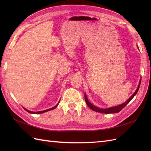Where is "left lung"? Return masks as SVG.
I'll return each instance as SVG.
<instances>
[{"instance_id":"obj_1","label":"left lung","mask_w":151,"mask_h":151,"mask_svg":"<svg viewBox=\"0 0 151 151\" xmlns=\"http://www.w3.org/2000/svg\"><path fill=\"white\" fill-rule=\"evenodd\" d=\"M137 48H138V46H137ZM139 49V48H138ZM141 81H142V79H140L139 82V85L137 86V88L136 89V90L135 91V92L134 93L133 95L131 96V97L128 99V100L124 102V103L119 104L118 106H114V107H111V108H98L97 106H95L93 104H92L90 102L88 101V99L87 98V96H86V94L85 93L84 95V98H85V101L86 104L88 106V107L90 108L92 110H93L95 111H97V112H99V113H102V114H114V113H118V112H119L122 109H123L125 106H126L127 104L129 103V102L132 100L133 99V97H134L136 95V93H137L139 90V86H140V84H141Z\"/></svg>"}]
</instances>
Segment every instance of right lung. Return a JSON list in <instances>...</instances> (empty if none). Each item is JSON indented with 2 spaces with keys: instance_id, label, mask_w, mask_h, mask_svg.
<instances>
[{
  "instance_id": "add662e5",
  "label": "right lung",
  "mask_w": 151,
  "mask_h": 151,
  "mask_svg": "<svg viewBox=\"0 0 151 151\" xmlns=\"http://www.w3.org/2000/svg\"><path fill=\"white\" fill-rule=\"evenodd\" d=\"M59 102H60V101L58 102V103L55 106H54V107H52V108H49V109H47V110H43V111H30V110H27L26 108H24V109L25 110H26L27 111H28V113H30V114H43V113H44V112H46V111H50V110H54V108H56L57 106H58V104H59Z\"/></svg>"
}]
</instances>
